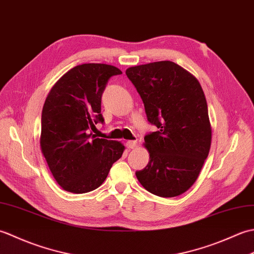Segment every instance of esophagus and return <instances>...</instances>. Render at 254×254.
Listing matches in <instances>:
<instances>
[{
  "label": "esophagus",
  "instance_id": "34e87169",
  "mask_svg": "<svg viewBox=\"0 0 254 254\" xmlns=\"http://www.w3.org/2000/svg\"><path fill=\"white\" fill-rule=\"evenodd\" d=\"M126 145L128 149H133L137 146V143H136V141H127L126 143Z\"/></svg>",
  "mask_w": 254,
  "mask_h": 254
}]
</instances>
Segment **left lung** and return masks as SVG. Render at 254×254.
<instances>
[{"instance_id": "8db88e82", "label": "left lung", "mask_w": 254, "mask_h": 254, "mask_svg": "<svg viewBox=\"0 0 254 254\" xmlns=\"http://www.w3.org/2000/svg\"><path fill=\"white\" fill-rule=\"evenodd\" d=\"M127 76L141 96L149 123V161L135 175L150 193L174 197L196 181L212 143L207 102L198 80L171 61L132 66Z\"/></svg>"}]
</instances>
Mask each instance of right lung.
<instances>
[{"label":"right lung","instance_id":"obj_1","mask_svg":"<svg viewBox=\"0 0 254 254\" xmlns=\"http://www.w3.org/2000/svg\"><path fill=\"white\" fill-rule=\"evenodd\" d=\"M118 67L86 63L66 72L53 85L41 116L40 147L51 174L63 190L86 193L100 187L123 144L90 132L101 115V96Z\"/></svg>","mask_w":254,"mask_h":254}]
</instances>
